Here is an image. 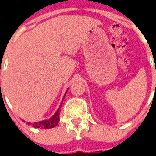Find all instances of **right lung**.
<instances>
[{"label":"right lung","instance_id":"obj_1","mask_svg":"<svg viewBox=\"0 0 156 156\" xmlns=\"http://www.w3.org/2000/svg\"><path fill=\"white\" fill-rule=\"evenodd\" d=\"M62 102H63V100H62ZM60 108H61V107H60ZM60 108H58V110L56 111V113L54 114V116H52V117H51L49 120H45V121L34 123L32 125L33 127L40 129H51L55 127V126H56V125L58 124L59 121H60V112H61ZM28 124L30 125V123Z\"/></svg>","mask_w":156,"mask_h":156}]
</instances>
